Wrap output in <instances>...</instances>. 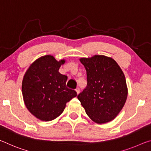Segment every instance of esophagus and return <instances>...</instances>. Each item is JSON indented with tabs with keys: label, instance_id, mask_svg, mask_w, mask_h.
Masks as SVG:
<instances>
[{
	"label": "esophagus",
	"instance_id": "1",
	"mask_svg": "<svg viewBox=\"0 0 151 151\" xmlns=\"http://www.w3.org/2000/svg\"><path fill=\"white\" fill-rule=\"evenodd\" d=\"M76 92H77V94H79V93H80V88H76Z\"/></svg>",
	"mask_w": 151,
	"mask_h": 151
}]
</instances>
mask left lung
<instances>
[{
  "label": "left lung",
  "instance_id": "1",
  "mask_svg": "<svg viewBox=\"0 0 151 151\" xmlns=\"http://www.w3.org/2000/svg\"><path fill=\"white\" fill-rule=\"evenodd\" d=\"M87 74V87L78 96L91 120L98 124L110 122L124 107L128 88L122 70L114 59L103 55L81 58Z\"/></svg>",
  "mask_w": 151,
  "mask_h": 151
}]
</instances>
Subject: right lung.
I'll list each match as a JSON object with an SVG mask.
<instances>
[{"label":"right lung","mask_w":151,"mask_h":151,"mask_svg":"<svg viewBox=\"0 0 151 151\" xmlns=\"http://www.w3.org/2000/svg\"><path fill=\"white\" fill-rule=\"evenodd\" d=\"M65 59L47 55L31 64L22 81L23 101L29 112L42 121L53 120L63 112L66 103L77 96L66 87L68 77L59 72Z\"/></svg>","instance_id":"1"}]
</instances>
